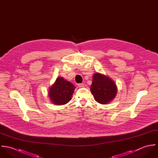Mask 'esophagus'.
Wrapping results in <instances>:
<instances>
[{"mask_svg": "<svg viewBox=\"0 0 158 158\" xmlns=\"http://www.w3.org/2000/svg\"><path fill=\"white\" fill-rule=\"evenodd\" d=\"M78 86L79 88H83L85 86V83H80V84H78Z\"/></svg>", "mask_w": 158, "mask_h": 158, "instance_id": "obj_1", "label": "esophagus"}]
</instances>
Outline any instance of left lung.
<instances>
[{
    "label": "left lung",
    "mask_w": 158,
    "mask_h": 158,
    "mask_svg": "<svg viewBox=\"0 0 158 158\" xmlns=\"http://www.w3.org/2000/svg\"><path fill=\"white\" fill-rule=\"evenodd\" d=\"M90 89L95 100L103 105L111 102L117 92L116 84L113 80L100 73L93 75Z\"/></svg>",
    "instance_id": "left-lung-1"
}]
</instances>
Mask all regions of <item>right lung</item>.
I'll return each mask as SVG.
<instances>
[{
    "instance_id": "obj_1",
    "label": "right lung",
    "mask_w": 158,
    "mask_h": 158,
    "mask_svg": "<svg viewBox=\"0 0 158 158\" xmlns=\"http://www.w3.org/2000/svg\"><path fill=\"white\" fill-rule=\"evenodd\" d=\"M75 89V86L72 83L59 77L49 88L48 95L53 104L63 105L72 99Z\"/></svg>"
}]
</instances>
